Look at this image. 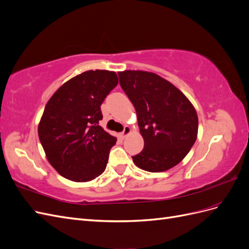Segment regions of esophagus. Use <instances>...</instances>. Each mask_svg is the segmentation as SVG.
<instances>
[{
    "label": "esophagus",
    "mask_w": 249,
    "mask_h": 249,
    "mask_svg": "<svg viewBox=\"0 0 249 249\" xmlns=\"http://www.w3.org/2000/svg\"><path fill=\"white\" fill-rule=\"evenodd\" d=\"M130 132H131V129H130V126H127V125H124V131L119 134V136L122 137V138H125L127 135L130 134Z\"/></svg>",
    "instance_id": "34e87169"
}]
</instances>
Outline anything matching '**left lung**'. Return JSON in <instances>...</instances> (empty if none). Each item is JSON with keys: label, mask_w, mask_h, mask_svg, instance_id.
<instances>
[{"label": "left lung", "mask_w": 249, "mask_h": 249, "mask_svg": "<svg viewBox=\"0 0 249 249\" xmlns=\"http://www.w3.org/2000/svg\"><path fill=\"white\" fill-rule=\"evenodd\" d=\"M118 77L136 109L144 139L142 152L132 157L134 163L150 172L176 166L197 137L198 118L193 105L170 82L154 72L124 71Z\"/></svg>", "instance_id": "8db88e82"}]
</instances>
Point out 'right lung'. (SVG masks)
<instances>
[{"mask_svg": "<svg viewBox=\"0 0 249 249\" xmlns=\"http://www.w3.org/2000/svg\"><path fill=\"white\" fill-rule=\"evenodd\" d=\"M118 84L109 71H87L60 87L48 102L38 136L51 165L73 182H88L106 169L116 138L99 124L101 105Z\"/></svg>", "mask_w": 249, "mask_h": 249, "instance_id": "1", "label": "right lung"}]
</instances>
